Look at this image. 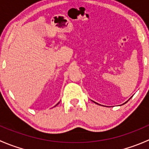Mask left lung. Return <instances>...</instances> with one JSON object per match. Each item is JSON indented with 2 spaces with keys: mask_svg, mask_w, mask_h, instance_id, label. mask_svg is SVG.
Segmentation results:
<instances>
[{
  "mask_svg": "<svg viewBox=\"0 0 149 149\" xmlns=\"http://www.w3.org/2000/svg\"><path fill=\"white\" fill-rule=\"evenodd\" d=\"M130 98H131V97H130ZM130 99H129V100H130ZM91 101H92V100H91ZM93 102H94V101H93ZM94 102V103H96V104H98V103L95 102ZM126 102H125V103H126ZM125 103H124V104H125ZM99 105H100V104H99Z\"/></svg>",
  "mask_w": 149,
  "mask_h": 149,
  "instance_id": "8db88e82",
  "label": "left lung"
}]
</instances>
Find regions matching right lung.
I'll list each match as a JSON object with an SVG mask.
<instances>
[{
    "mask_svg": "<svg viewBox=\"0 0 149 149\" xmlns=\"http://www.w3.org/2000/svg\"><path fill=\"white\" fill-rule=\"evenodd\" d=\"M59 103H60V102H58V104H56V105H58V104H59ZM56 105H55V106H56Z\"/></svg>",
    "mask_w": 149,
    "mask_h": 149,
    "instance_id": "add662e5",
    "label": "right lung"
}]
</instances>
